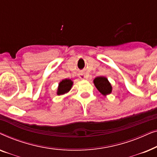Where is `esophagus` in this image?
I'll return each instance as SVG.
<instances>
[{
  "instance_id": "34e87169",
  "label": "esophagus",
  "mask_w": 157,
  "mask_h": 157,
  "mask_svg": "<svg viewBox=\"0 0 157 157\" xmlns=\"http://www.w3.org/2000/svg\"><path fill=\"white\" fill-rule=\"evenodd\" d=\"M79 78H80L81 79H84L85 78L84 74H79Z\"/></svg>"
}]
</instances>
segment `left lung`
<instances>
[{"instance_id":"1","label":"left lung","mask_w":157,"mask_h":157,"mask_svg":"<svg viewBox=\"0 0 157 157\" xmlns=\"http://www.w3.org/2000/svg\"><path fill=\"white\" fill-rule=\"evenodd\" d=\"M94 83L98 91L103 96H107L112 92V86L108 78L104 76H98L94 79Z\"/></svg>"}]
</instances>
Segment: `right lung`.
Listing matches in <instances>:
<instances>
[{
    "mask_svg": "<svg viewBox=\"0 0 157 157\" xmlns=\"http://www.w3.org/2000/svg\"><path fill=\"white\" fill-rule=\"evenodd\" d=\"M74 82L71 79H63L59 83V86L57 89V95H63V94H67L68 91L71 89L72 86Z\"/></svg>",
    "mask_w": 157,
    "mask_h": 157,
    "instance_id": "right-lung-1",
    "label": "right lung"
}]
</instances>
